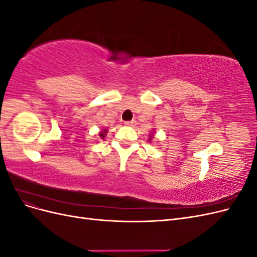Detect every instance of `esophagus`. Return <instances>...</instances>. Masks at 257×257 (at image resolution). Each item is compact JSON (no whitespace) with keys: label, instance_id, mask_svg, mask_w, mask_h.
Wrapping results in <instances>:
<instances>
[{"label":"esophagus","instance_id":"obj_1","mask_svg":"<svg viewBox=\"0 0 257 257\" xmlns=\"http://www.w3.org/2000/svg\"><path fill=\"white\" fill-rule=\"evenodd\" d=\"M124 125H126V126H135L136 125V121L135 120L126 121V122H124Z\"/></svg>","mask_w":257,"mask_h":257}]
</instances>
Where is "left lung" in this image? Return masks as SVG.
I'll list each match as a JSON object with an SVG mask.
<instances>
[{"instance_id": "left-lung-1", "label": "left lung", "mask_w": 257, "mask_h": 257, "mask_svg": "<svg viewBox=\"0 0 257 257\" xmlns=\"http://www.w3.org/2000/svg\"><path fill=\"white\" fill-rule=\"evenodd\" d=\"M153 138V136H152V134H151V136H150V138H149V141H151V139Z\"/></svg>"}]
</instances>
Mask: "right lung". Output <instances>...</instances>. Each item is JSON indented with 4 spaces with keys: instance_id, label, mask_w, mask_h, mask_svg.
<instances>
[{
    "instance_id": "add662e5",
    "label": "right lung",
    "mask_w": 257,
    "mask_h": 257,
    "mask_svg": "<svg viewBox=\"0 0 257 257\" xmlns=\"http://www.w3.org/2000/svg\"><path fill=\"white\" fill-rule=\"evenodd\" d=\"M106 134H107V128H104V130L99 133V137L102 138V139H104L105 136H106Z\"/></svg>"
}]
</instances>
